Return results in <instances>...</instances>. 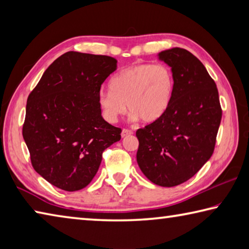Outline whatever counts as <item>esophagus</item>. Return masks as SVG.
I'll return each instance as SVG.
<instances>
[{"mask_svg": "<svg viewBox=\"0 0 249 249\" xmlns=\"http://www.w3.org/2000/svg\"><path fill=\"white\" fill-rule=\"evenodd\" d=\"M133 134V130L130 129H127V128H123V130H122V137H126L128 136V135H132Z\"/></svg>", "mask_w": 249, "mask_h": 249, "instance_id": "1", "label": "esophagus"}]
</instances>
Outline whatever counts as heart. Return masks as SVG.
Here are the masks:
<instances>
[{"label": "heart", "mask_w": 249, "mask_h": 249, "mask_svg": "<svg viewBox=\"0 0 249 249\" xmlns=\"http://www.w3.org/2000/svg\"><path fill=\"white\" fill-rule=\"evenodd\" d=\"M175 78L162 64H141L128 67L112 78L111 91L100 92L98 102L105 120L111 123L128 109L134 119L145 123L157 121L169 107Z\"/></svg>", "instance_id": "obj_1"}]
</instances>
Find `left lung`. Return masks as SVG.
Here are the masks:
<instances>
[{
    "label": "left lung",
    "mask_w": 249,
    "mask_h": 249,
    "mask_svg": "<svg viewBox=\"0 0 249 249\" xmlns=\"http://www.w3.org/2000/svg\"><path fill=\"white\" fill-rule=\"evenodd\" d=\"M171 67L174 93L163 115L137 129V163L160 187L185 182L211 158L222 120L214 80L203 64L183 48L159 53Z\"/></svg>",
    "instance_id": "obj_1"
}]
</instances>
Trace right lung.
<instances>
[{"label":"right lung","instance_id":"1","mask_svg":"<svg viewBox=\"0 0 249 249\" xmlns=\"http://www.w3.org/2000/svg\"><path fill=\"white\" fill-rule=\"evenodd\" d=\"M117 60L68 52L57 58L29 93L23 137L37 174L65 191L89 184L103 151L121 140L122 129L101 115V86Z\"/></svg>","mask_w":249,"mask_h":249}]
</instances>
